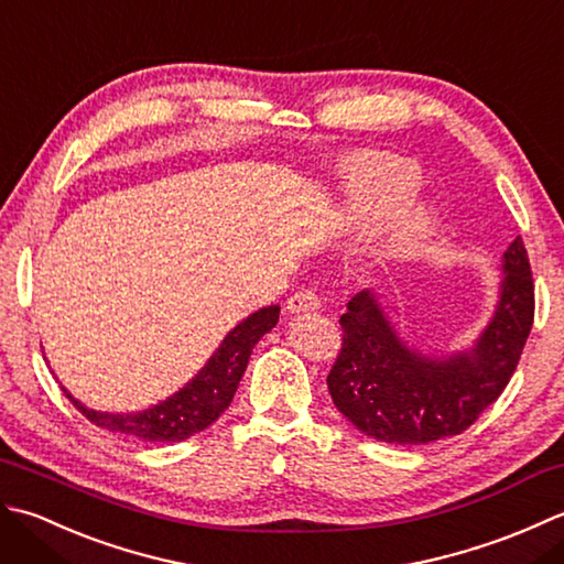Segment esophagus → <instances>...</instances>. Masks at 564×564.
Returning <instances> with one entry per match:
<instances>
[{"mask_svg":"<svg viewBox=\"0 0 564 564\" xmlns=\"http://www.w3.org/2000/svg\"><path fill=\"white\" fill-rule=\"evenodd\" d=\"M321 308V296L314 290H299L286 299V312L290 314H306Z\"/></svg>","mask_w":564,"mask_h":564,"instance_id":"esophagus-1","label":"esophagus"}]
</instances>
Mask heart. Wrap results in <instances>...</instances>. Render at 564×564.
Returning a JSON list of instances; mask_svg holds the SVG:
<instances>
[{"mask_svg": "<svg viewBox=\"0 0 564 564\" xmlns=\"http://www.w3.org/2000/svg\"><path fill=\"white\" fill-rule=\"evenodd\" d=\"M346 180L352 187V199L365 212L389 209L411 199L421 187V170L416 163L399 155L358 153L348 160ZM429 228V212L413 209L401 214L392 224L389 240L394 246H406Z\"/></svg>", "mask_w": 564, "mask_h": 564, "instance_id": "1", "label": "heart"}]
</instances>
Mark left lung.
<instances>
[{"label":"left lung","mask_w":564,"mask_h":564,"mask_svg":"<svg viewBox=\"0 0 564 564\" xmlns=\"http://www.w3.org/2000/svg\"><path fill=\"white\" fill-rule=\"evenodd\" d=\"M533 316L535 284L521 236L503 252L501 302L469 355L423 358L397 338L375 294H355L340 316V352L326 377L333 404L382 443L426 445L459 435L507 389Z\"/></svg>","instance_id":"8db88e82"}]
</instances>
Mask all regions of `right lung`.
Wrapping results in <instances>:
<instances>
[{"instance_id":"obj_1","label":"right lung","mask_w":564,"mask_h":564,"mask_svg":"<svg viewBox=\"0 0 564 564\" xmlns=\"http://www.w3.org/2000/svg\"><path fill=\"white\" fill-rule=\"evenodd\" d=\"M280 321V306H265L228 333L221 348L192 382L163 404L141 413H99L79 404L65 392L73 406L95 426L148 443H180L209 429L231 404L256 343Z\"/></svg>"}]
</instances>
